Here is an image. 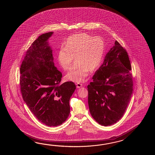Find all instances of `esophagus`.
I'll return each instance as SVG.
<instances>
[{"mask_svg":"<svg viewBox=\"0 0 155 155\" xmlns=\"http://www.w3.org/2000/svg\"><path fill=\"white\" fill-rule=\"evenodd\" d=\"M76 87L77 88H80L82 86V85L80 83H76Z\"/></svg>","mask_w":155,"mask_h":155,"instance_id":"34e87169","label":"esophagus"}]
</instances>
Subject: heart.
I'll list each match as a JSON object with an SVG mask.
<instances>
[{"mask_svg":"<svg viewBox=\"0 0 155 155\" xmlns=\"http://www.w3.org/2000/svg\"><path fill=\"white\" fill-rule=\"evenodd\" d=\"M58 53L60 65L65 70L70 69L74 58L75 63L66 78L75 82H84L89 71L99 68L105 51L104 40L99 36L81 33L70 36Z\"/></svg>","mask_w":155,"mask_h":155,"instance_id":"1","label":"heart"}]
</instances>
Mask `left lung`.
I'll return each instance as SVG.
<instances>
[{
    "instance_id": "1",
    "label": "left lung",
    "mask_w": 155,
    "mask_h": 155,
    "mask_svg": "<svg viewBox=\"0 0 155 155\" xmlns=\"http://www.w3.org/2000/svg\"><path fill=\"white\" fill-rule=\"evenodd\" d=\"M131 70L127 53L116 40L87 86L90 112L100 125H112L124 115L133 91Z\"/></svg>"
}]
</instances>
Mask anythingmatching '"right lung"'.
I'll return each mask as SVG.
<instances>
[{"label": "right lung", "mask_w": 155, "mask_h": 155, "mask_svg": "<svg viewBox=\"0 0 155 155\" xmlns=\"http://www.w3.org/2000/svg\"><path fill=\"white\" fill-rule=\"evenodd\" d=\"M53 32L40 35L30 46L20 66L24 101L39 121L57 126L69 115V100L76 89L72 81L60 84L62 74L54 65L48 40Z\"/></svg>", "instance_id": "add662e5"}]
</instances>
